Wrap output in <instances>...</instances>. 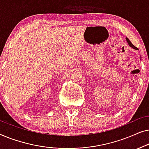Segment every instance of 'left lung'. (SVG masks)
<instances>
[{
	"label": "left lung",
	"mask_w": 149,
	"mask_h": 149,
	"mask_svg": "<svg viewBox=\"0 0 149 149\" xmlns=\"http://www.w3.org/2000/svg\"><path fill=\"white\" fill-rule=\"evenodd\" d=\"M126 40H127V42H128V45H130V47H132L133 49H136V50L138 49L137 47H136L134 46V45L132 43L131 41H130V40L129 39H128V38H127V37H126Z\"/></svg>",
	"instance_id": "obj_1"
}]
</instances>
